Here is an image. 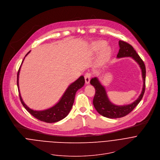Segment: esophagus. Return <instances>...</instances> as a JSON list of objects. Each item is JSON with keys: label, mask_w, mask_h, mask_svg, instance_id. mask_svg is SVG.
<instances>
[{"label": "esophagus", "mask_w": 160, "mask_h": 160, "mask_svg": "<svg viewBox=\"0 0 160 160\" xmlns=\"http://www.w3.org/2000/svg\"><path fill=\"white\" fill-rule=\"evenodd\" d=\"M85 83L87 84H88L89 82H90V78L92 77V74L91 73H89V72H87L85 74Z\"/></svg>", "instance_id": "34e87169"}]
</instances>
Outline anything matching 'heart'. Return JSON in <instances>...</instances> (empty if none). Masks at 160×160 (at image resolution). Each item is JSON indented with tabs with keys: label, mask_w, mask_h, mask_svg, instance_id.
Instances as JSON below:
<instances>
[{
	"label": "heart",
	"mask_w": 160,
	"mask_h": 160,
	"mask_svg": "<svg viewBox=\"0 0 160 160\" xmlns=\"http://www.w3.org/2000/svg\"><path fill=\"white\" fill-rule=\"evenodd\" d=\"M103 45H104V43H103V42H101V43H97V47H98V48H102V47H103Z\"/></svg>",
	"instance_id": "obj_1"
}]
</instances>
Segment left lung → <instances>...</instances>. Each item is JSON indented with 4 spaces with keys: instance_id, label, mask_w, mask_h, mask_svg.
<instances>
[{
    "instance_id": "obj_1",
    "label": "left lung",
    "mask_w": 160,
    "mask_h": 160,
    "mask_svg": "<svg viewBox=\"0 0 160 160\" xmlns=\"http://www.w3.org/2000/svg\"><path fill=\"white\" fill-rule=\"evenodd\" d=\"M119 45L120 50L117 54L118 58L131 57L140 65L142 71L143 87L140 96L133 103L125 106H116L109 101L104 87L100 84L98 79L97 78H92L90 80V84L92 85L95 89V95L93 100V105L97 111L100 115L110 118H121L129 114L140 102L145 91L146 67L144 62L130 43L120 40L119 41Z\"/></svg>"
}]
</instances>
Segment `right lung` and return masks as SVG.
<instances>
[{
  "label": "right lung",
  "instance_id": "1",
  "mask_svg": "<svg viewBox=\"0 0 160 160\" xmlns=\"http://www.w3.org/2000/svg\"><path fill=\"white\" fill-rule=\"evenodd\" d=\"M30 52V51L25 55ZM23 62V61H22ZM20 67L17 72V84L18 89V74ZM85 84V78L83 76H81L78 78L75 82L72 83L67 89L65 93L62 96V98L58 103H57L54 107L43 111H34L29 108L23 102L18 89L19 97L20 102L24 108L29 112L33 117L35 118L46 123H54L58 122L64 118H65L69 113L72 107L73 106L75 96L77 91L81 88Z\"/></svg>",
  "mask_w": 160,
  "mask_h": 160
}]
</instances>
